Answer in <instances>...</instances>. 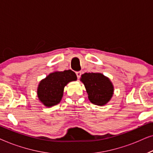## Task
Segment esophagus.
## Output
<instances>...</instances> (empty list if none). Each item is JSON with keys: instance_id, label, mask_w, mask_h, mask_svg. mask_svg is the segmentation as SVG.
<instances>
[{"instance_id": "34e87169", "label": "esophagus", "mask_w": 153, "mask_h": 153, "mask_svg": "<svg viewBox=\"0 0 153 153\" xmlns=\"http://www.w3.org/2000/svg\"><path fill=\"white\" fill-rule=\"evenodd\" d=\"M76 74L77 79H80L81 75V71H79V72H76Z\"/></svg>"}]
</instances>
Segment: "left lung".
I'll list each match as a JSON object with an SVG mask.
<instances>
[{"mask_svg":"<svg viewBox=\"0 0 153 153\" xmlns=\"http://www.w3.org/2000/svg\"><path fill=\"white\" fill-rule=\"evenodd\" d=\"M88 95V99L96 105L103 106L109 101L113 95L114 87L107 77L100 73H85L81 75Z\"/></svg>","mask_w":153,"mask_h":153,"instance_id":"obj_1","label":"left lung"}]
</instances>
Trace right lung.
<instances>
[{
    "label": "right lung",
    "mask_w": 153,
    "mask_h": 153,
    "mask_svg": "<svg viewBox=\"0 0 153 153\" xmlns=\"http://www.w3.org/2000/svg\"><path fill=\"white\" fill-rule=\"evenodd\" d=\"M76 80V75L72 70L51 73L39 83L37 96L46 106L56 105L60 102L67 83Z\"/></svg>",
    "instance_id": "obj_1"
}]
</instances>
